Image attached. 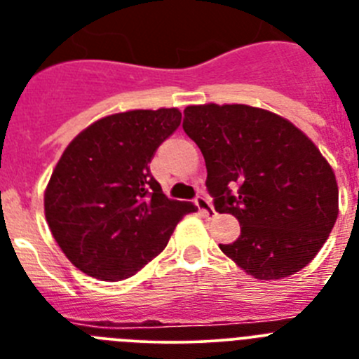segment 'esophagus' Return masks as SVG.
<instances>
[{"instance_id": "1", "label": "esophagus", "mask_w": 359, "mask_h": 359, "mask_svg": "<svg viewBox=\"0 0 359 359\" xmlns=\"http://www.w3.org/2000/svg\"><path fill=\"white\" fill-rule=\"evenodd\" d=\"M196 207H198L203 214L207 215V217H214L215 215L214 207H212L210 199H208L207 196H198V198H196Z\"/></svg>"}]
</instances>
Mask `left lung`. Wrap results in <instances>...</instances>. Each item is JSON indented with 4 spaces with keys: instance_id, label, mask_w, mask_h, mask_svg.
Wrapping results in <instances>:
<instances>
[{
    "instance_id": "left-lung-1",
    "label": "left lung",
    "mask_w": 359,
    "mask_h": 359,
    "mask_svg": "<svg viewBox=\"0 0 359 359\" xmlns=\"http://www.w3.org/2000/svg\"><path fill=\"white\" fill-rule=\"evenodd\" d=\"M183 115L207 163L215 210L241 224L237 241L219 244L221 252L259 280L306 268L338 217L336 176L318 147L261 107L203 104Z\"/></svg>"
}]
</instances>
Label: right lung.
Wrapping results in <instances>:
<instances>
[{
    "instance_id": "right-lung-1",
    "label": "right lung",
    "mask_w": 359,
    "mask_h": 359,
    "mask_svg": "<svg viewBox=\"0 0 359 359\" xmlns=\"http://www.w3.org/2000/svg\"><path fill=\"white\" fill-rule=\"evenodd\" d=\"M176 107L104 116L79 133L44 190L53 239L75 268L116 282L151 262L198 208L163 194L149 163L177 129Z\"/></svg>"
}]
</instances>
